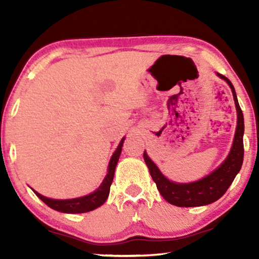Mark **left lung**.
<instances>
[{
  "label": "left lung",
  "instance_id": "8db88e82",
  "mask_svg": "<svg viewBox=\"0 0 259 259\" xmlns=\"http://www.w3.org/2000/svg\"><path fill=\"white\" fill-rule=\"evenodd\" d=\"M219 77L224 79L229 83L230 88L232 90L233 100H235L237 113H238V121H237V128L235 133V139L231 151L225 161L219 166V167L208 175L205 178L198 180V182L190 184H177L169 182L167 178L162 176L159 168L155 166L153 161L148 158L146 152L144 153V159L146 162L148 169L152 176V179L157 184L159 192L165 200L169 204L176 205L180 207H193L201 206V205H207L218 200L223 194H224L231 185L233 179L236 178L237 173L239 172L243 164L244 158V144H243V134H244V118L243 112L237 100V95L235 92V87L228 77L218 74Z\"/></svg>",
  "mask_w": 259,
  "mask_h": 259
}]
</instances>
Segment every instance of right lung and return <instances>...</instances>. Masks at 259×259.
Instances as JSON below:
<instances>
[{
    "label": "right lung",
    "instance_id": "right-lung-1",
    "mask_svg": "<svg viewBox=\"0 0 259 259\" xmlns=\"http://www.w3.org/2000/svg\"><path fill=\"white\" fill-rule=\"evenodd\" d=\"M123 140H125V138L120 141L118 148H116L114 154L112 155L111 161H109V165H108L107 176L105 177L104 182H102V184L99 186V189L95 191V192L81 198H75V199H66V200H58V199H51V198H46L44 196H41L40 193H37L36 191H34L35 194H36V196L40 198L46 205H48L49 207L54 208L56 211L65 212V213H83V212L95 210L97 207L101 206V205L106 201V199L108 198L109 189H111L113 177H114L116 164H118L120 153H121V150H122Z\"/></svg>",
    "mask_w": 259,
    "mask_h": 259
}]
</instances>
